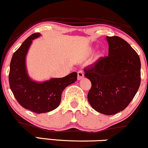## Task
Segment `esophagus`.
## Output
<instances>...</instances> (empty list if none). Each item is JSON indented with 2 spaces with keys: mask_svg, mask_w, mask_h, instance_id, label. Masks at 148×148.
Returning a JSON list of instances; mask_svg holds the SVG:
<instances>
[{
  "mask_svg": "<svg viewBox=\"0 0 148 148\" xmlns=\"http://www.w3.org/2000/svg\"><path fill=\"white\" fill-rule=\"evenodd\" d=\"M77 76H78V79H79V80H81V79H82L83 78H84V73L82 72V71H78Z\"/></svg>",
  "mask_w": 148,
  "mask_h": 148,
  "instance_id": "34e87169",
  "label": "esophagus"
}]
</instances>
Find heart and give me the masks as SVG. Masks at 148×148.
I'll return each mask as SVG.
<instances>
[{"mask_svg":"<svg viewBox=\"0 0 148 148\" xmlns=\"http://www.w3.org/2000/svg\"><path fill=\"white\" fill-rule=\"evenodd\" d=\"M89 52H90V53H91V52H92V50H91V49H90V50H89Z\"/></svg>","mask_w":148,"mask_h":148,"instance_id":"1","label":"heart"}]
</instances>
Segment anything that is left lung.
I'll return each instance as SVG.
<instances>
[{"instance_id":"obj_1","label":"left lung","mask_w":148,"mask_h":148,"mask_svg":"<svg viewBox=\"0 0 148 148\" xmlns=\"http://www.w3.org/2000/svg\"><path fill=\"white\" fill-rule=\"evenodd\" d=\"M108 56L100 58L84 68L91 82L88 100L98 112L112 115L124 110L131 103L140 84V60L126 40L107 36Z\"/></svg>"}]
</instances>
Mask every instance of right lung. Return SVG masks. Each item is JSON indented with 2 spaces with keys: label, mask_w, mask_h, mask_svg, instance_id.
I'll return each instance as SVG.
<instances>
[{
  "label": "right lung",
  "mask_w": 148,
  "mask_h": 148,
  "mask_svg": "<svg viewBox=\"0 0 148 148\" xmlns=\"http://www.w3.org/2000/svg\"><path fill=\"white\" fill-rule=\"evenodd\" d=\"M40 36V33L33 34L16 50L9 73L10 87L14 98L21 106L37 114L48 112L58 108L64 89L77 80V72L41 82L31 79L26 66V57L32 40Z\"/></svg>",
  "instance_id": "right-lung-1"
}]
</instances>
